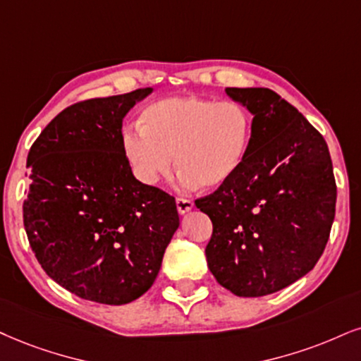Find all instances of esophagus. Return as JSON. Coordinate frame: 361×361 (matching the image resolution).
Returning a JSON list of instances; mask_svg holds the SVG:
<instances>
[{"label":"esophagus","mask_w":361,"mask_h":361,"mask_svg":"<svg viewBox=\"0 0 361 361\" xmlns=\"http://www.w3.org/2000/svg\"><path fill=\"white\" fill-rule=\"evenodd\" d=\"M176 204H177V211H179V214H185V212H189L190 209L194 207L192 199H185V197H177Z\"/></svg>","instance_id":"obj_1"}]
</instances>
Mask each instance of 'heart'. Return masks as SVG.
<instances>
[{"mask_svg":"<svg viewBox=\"0 0 361 361\" xmlns=\"http://www.w3.org/2000/svg\"><path fill=\"white\" fill-rule=\"evenodd\" d=\"M252 137L255 117L241 102L171 97L147 105L140 126L123 128L122 149L142 184L167 177L176 155L182 185L214 189L241 171Z\"/></svg>","mask_w":361,"mask_h":361,"instance_id":"b5f03b06","label":"heart"}]
</instances>
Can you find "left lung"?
<instances>
[{
  "instance_id": "8db88e82",
  "label": "left lung",
  "mask_w": 361,
  "mask_h": 361,
  "mask_svg": "<svg viewBox=\"0 0 361 361\" xmlns=\"http://www.w3.org/2000/svg\"><path fill=\"white\" fill-rule=\"evenodd\" d=\"M255 115L241 171L195 201L211 217L207 266L235 296L289 286L314 268L326 246L336 182L323 135L269 88H226Z\"/></svg>"
}]
</instances>
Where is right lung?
Instances as JSON below:
<instances>
[{
    "mask_svg": "<svg viewBox=\"0 0 361 361\" xmlns=\"http://www.w3.org/2000/svg\"><path fill=\"white\" fill-rule=\"evenodd\" d=\"M152 88L66 106L33 142L23 224L53 281L83 300L127 305L157 278L179 228L176 199L133 177L122 120Z\"/></svg>",
    "mask_w": 361,
    "mask_h": 361,
    "instance_id": "1",
    "label": "right lung"
}]
</instances>
